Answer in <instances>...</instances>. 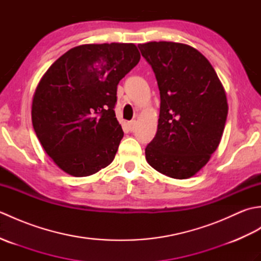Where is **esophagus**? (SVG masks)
I'll return each mask as SVG.
<instances>
[{
    "mask_svg": "<svg viewBox=\"0 0 261 261\" xmlns=\"http://www.w3.org/2000/svg\"><path fill=\"white\" fill-rule=\"evenodd\" d=\"M136 124H137V122L135 120L130 121V122H127V127H129L130 131H134L136 129Z\"/></svg>",
    "mask_w": 261,
    "mask_h": 261,
    "instance_id": "obj_1",
    "label": "esophagus"
}]
</instances>
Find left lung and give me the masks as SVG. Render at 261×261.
Returning a JSON list of instances; mask_svg holds the SVG:
<instances>
[{
  "mask_svg": "<svg viewBox=\"0 0 261 261\" xmlns=\"http://www.w3.org/2000/svg\"><path fill=\"white\" fill-rule=\"evenodd\" d=\"M160 92L158 129L146 148L153 169L171 178L198 173L219 147L228 115L222 83L203 55L185 43L138 45Z\"/></svg>",
  "mask_w": 261,
  "mask_h": 261,
  "instance_id": "8db88e82",
  "label": "left lung"
}]
</instances>
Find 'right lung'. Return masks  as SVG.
I'll use <instances>...</instances> for the list:
<instances>
[{"label": "right lung", "mask_w": 261, "mask_h": 261, "mask_svg": "<svg viewBox=\"0 0 261 261\" xmlns=\"http://www.w3.org/2000/svg\"><path fill=\"white\" fill-rule=\"evenodd\" d=\"M135 43H91L65 53L41 77L32 125L65 173L85 177L113 162L123 138L115 118L119 82L139 63Z\"/></svg>", "instance_id": "add662e5"}]
</instances>
